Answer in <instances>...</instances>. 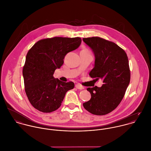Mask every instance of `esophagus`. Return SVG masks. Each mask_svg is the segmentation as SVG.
<instances>
[{"label": "esophagus", "instance_id": "34e87169", "mask_svg": "<svg viewBox=\"0 0 151 151\" xmlns=\"http://www.w3.org/2000/svg\"><path fill=\"white\" fill-rule=\"evenodd\" d=\"M75 87L76 89H79V90H82V89H84V87L83 86H82L81 84L79 83H78L75 85Z\"/></svg>", "mask_w": 151, "mask_h": 151}]
</instances>
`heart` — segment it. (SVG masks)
I'll return each instance as SVG.
<instances>
[{"mask_svg": "<svg viewBox=\"0 0 151 151\" xmlns=\"http://www.w3.org/2000/svg\"><path fill=\"white\" fill-rule=\"evenodd\" d=\"M82 51L85 52H89V51H88V50L87 48H83V49L82 50Z\"/></svg>", "mask_w": 151, "mask_h": 151, "instance_id": "1", "label": "heart"}]
</instances>
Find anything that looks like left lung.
Listing matches in <instances>:
<instances>
[{
  "instance_id": "8db88e82",
  "label": "left lung",
  "mask_w": 151,
  "mask_h": 151,
  "mask_svg": "<svg viewBox=\"0 0 151 151\" xmlns=\"http://www.w3.org/2000/svg\"><path fill=\"white\" fill-rule=\"evenodd\" d=\"M91 47L94 57V68L89 75L94 80H103L99 88H88L91 99L83 104L91 114L106 115L113 111L120 103L130 82L128 57L123 49L114 42L100 37L83 38Z\"/></svg>"
}]
</instances>
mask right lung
Returning a JSON list of instances; mask_svg holds the SVG:
<instances>
[{
  "label": "right lung",
  "mask_w": 151,
  "mask_h": 151,
  "mask_svg": "<svg viewBox=\"0 0 151 151\" xmlns=\"http://www.w3.org/2000/svg\"><path fill=\"white\" fill-rule=\"evenodd\" d=\"M80 37H55L37 42L28 51L23 69L25 91L31 105L43 113H51L61 105L66 93L74 88L53 76L65 56L81 45Z\"/></svg>",
  "instance_id": "obj_1"
}]
</instances>
